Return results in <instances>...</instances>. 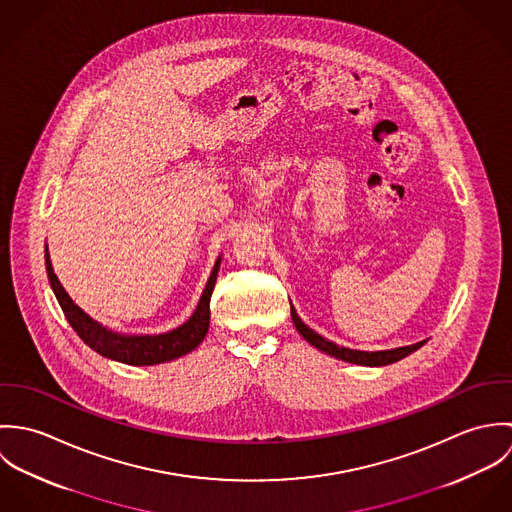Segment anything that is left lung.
Instances as JSON below:
<instances>
[{"instance_id":"1","label":"left lung","mask_w":512,"mask_h":512,"mask_svg":"<svg viewBox=\"0 0 512 512\" xmlns=\"http://www.w3.org/2000/svg\"><path fill=\"white\" fill-rule=\"evenodd\" d=\"M292 319L295 329L299 331V335L309 343L313 345L315 349H319L321 353H327L335 359H341L345 363H353V365L363 366H384L392 365L404 357H408L410 353L418 351L426 341H420V343H414V345H408V347H398V349H388V351H355V349H347V347H339L337 343L321 337L319 333H315L313 329H309L301 319L299 315L295 313L292 305Z\"/></svg>"}]
</instances>
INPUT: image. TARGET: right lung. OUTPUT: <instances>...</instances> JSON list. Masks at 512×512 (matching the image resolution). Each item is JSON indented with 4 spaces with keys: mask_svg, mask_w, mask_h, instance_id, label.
Masks as SVG:
<instances>
[{
    "mask_svg": "<svg viewBox=\"0 0 512 512\" xmlns=\"http://www.w3.org/2000/svg\"><path fill=\"white\" fill-rule=\"evenodd\" d=\"M45 266H47V276L49 284L55 292V297L71 323L76 335L98 355L132 366H151L159 363H167L173 359H179L193 349H197L207 331H209V321H211V295L215 290L217 274H219L220 258L211 272V278L205 286V292L199 299L197 309L193 315L177 329L169 333H159V335H124L116 333L102 323L94 321L88 313H84L76 303L73 297L67 293V290L61 286L57 274L53 272L49 248H45Z\"/></svg>",
    "mask_w": 512,
    "mask_h": 512,
    "instance_id": "obj_1",
    "label": "right lung"
}]
</instances>
